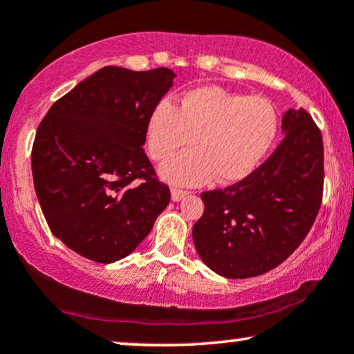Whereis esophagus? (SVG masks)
Here are the masks:
<instances>
[{
	"mask_svg": "<svg viewBox=\"0 0 354 354\" xmlns=\"http://www.w3.org/2000/svg\"><path fill=\"white\" fill-rule=\"evenodd\" d=\"M171 195H172V201H180L183 196L188 195V192L180 190V188H171Z\"/></svg>",
	"mask_w": 354,
	"mask_h": 354,
	"instance_id": "obj_1",
	"label": "esophagus"
}]
</instances>
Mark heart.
Masks as SVG:
<instances>
[{
	"mask_svg": "<svg viewBox=\"0 0 354 354\" xmlns=\"http://www.w3.org/2000/svg\"><path fill=\"white\" fill-rule=\"evenodd\" d=\"M277 130V109L268 98L207 85L187 91L180 108L169 100L154 106L147 147L154 161H164L195 140L196 151L171 159L161 176L182 185H201L214 177L221 183H236L259 167Z\"/></svg>",
	"mask_w": 354,
	"mask_h": 354,
	"instance_id": "1",
	"label": "heart"
}]
</instances>
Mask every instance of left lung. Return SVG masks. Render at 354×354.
<instances>
[{"label":"left lung","instance_id":"left-lung-1","mask_svg":"<svg viewBox=\"0 0 354 354\" xmlns=\"http://www.w3.org/2000/svg\"><path fill=\"white\" fill-rule=\"evenodd\" d=\"M282 132V143L250 177L201 193L205 212L193 225V243L222 277L248 279L277 268L316 221L324 188L321 130L304 109H288Z\"/></svg>","mask_w":354,"mask_h":354}]
</instances>
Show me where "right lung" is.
<instances>
[{
    "label": "right lung",
    "mask_w": 354,
    "mask_h": 354,
    "mask_svg": "<svg viewBox=\"0 0 354 354\" xmlns=\"http://www.w3.org/2000/svg\"><path fill=\"white\" fill-rule=\"evenodd\" d=\"M176 74L106 66L51 106L32 148L37 198L53 235L77 254L115 263L171 201L143 151L147 124Z\"/></svg>",
    "instance_id": "add662e5"
}]
</instances>
